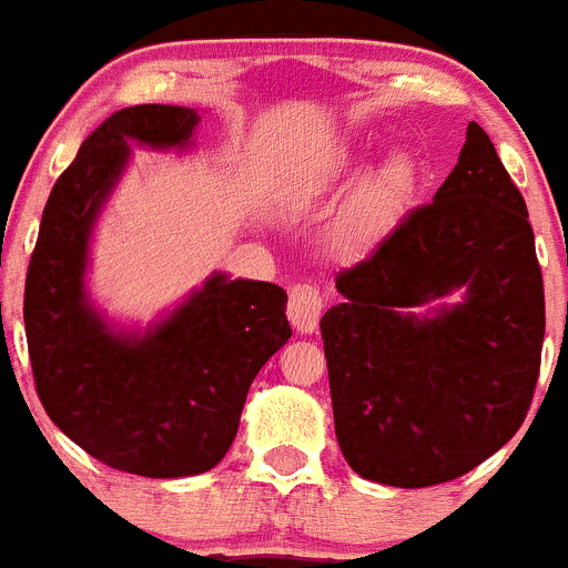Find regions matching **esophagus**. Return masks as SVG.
I'll return each instance as SVG.
<instances>
[{"label": "esophagus", "mask_w": 568, "mask_h": 568, "mask_svg": "<svg viewBox=\"0 0 568 568\" xmlns=\"http://www.w3.org/2000/svg\"><path fill=\"white\" fill-rule=\"evenodd\" d=\"M320 312H323V295H320L317 286L314 284L292 286L286 314H290V323L295 325L301 334H312V331L317 328Z\"/></svg>", "instance_id": "1"}]
</instances>
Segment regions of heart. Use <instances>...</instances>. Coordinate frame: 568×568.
<instances>
[{
    "label": "heart",
    "mask_w": 568,
    "mask_h": 568,
    "mask_svg": "<svg viewBox=\"0 0 568 568\" xmlns=\"http://www.w3.org/2000/svg\"><path fill=\"white\" fill-rule=\"evenodd\" d=\"M419 165L412 154L386 156L353 195L345 215V234L353 243H375L389 234L417 193Z\"/></svg>",
    "instance_id": "1"
}]
</instances>
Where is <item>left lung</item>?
Here are the masks:
<instances>
[{"instance_id": "left-lung-1", "label": "left lung", "mask_w": 568, "mask_h": 568, "mask_svg": "<svg viewBox=\"0 0 568 568\" xmlns=\"http://www.w3.org/2000/svg\"><path fill=\"white\" fill-rule=\"evenodd\" d=\"M458 285V307L405 312ZM336 290L345 303L320 334L336 442L358 475L400 488L456 480L521 428L541 369L544 278L525 199L475 121L434 201Z\"/></svg>"}]
</instances>
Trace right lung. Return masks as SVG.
<instances>
[{"instance_id":"right-lung-1","label":"right lung","mask_w":568,"mask_h":568,"mask_svg":"<svg viewBox=\"0 0 568 568\" xmlns=\"http://www.w3.org/2000/svg\"><path fill=\"white\" fill-rule=\"evenodd\" d=\"M195 123L190 106L112 112L54 182L27 267L38 397L71 442L118 473L187 477L215 467L237 436L256 373L292 336L282 286L223 273L145 336L112 334L88 303V237L126 165L129 140L187 145Z\"/></svg>"}]
</instances>
